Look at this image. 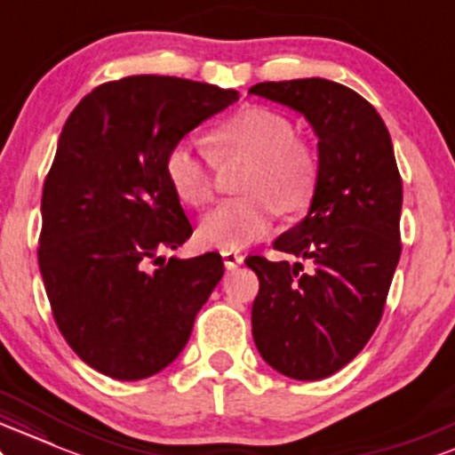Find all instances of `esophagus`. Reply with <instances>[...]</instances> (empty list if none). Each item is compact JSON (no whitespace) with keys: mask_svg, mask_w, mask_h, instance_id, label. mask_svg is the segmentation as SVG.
<instances>
[{"mask_svg":"<svg viewBox=\"0 0 455 455\" xmlns=\"http://www.w3.org/2000/svg\"><path fill=\"white\" fill-rule=\"evenodd\" d=\"M221 258H223V264H226L228 270L236 268V266L243 264L244 255L240 253V251H234V249H223L221 251Z\"/></svg>","mask_w":455,"mask_h":455,"instance_id":"esophagus-1","label":"esophagus"}]
</instances>
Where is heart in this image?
Here are the masks:
<instances>
[{
    "instance_id": "b5f03b06",
    "label": "heart",
    "mask_w": 455,
    "mask_h": 455,
    "mask_svg": "<svg viewBox=\"0 0 455 455\" xmlns=\"http://www.w3.org/2000/svg\"><path fill=\"white\" fill-rule=\"evenodd\" d=\"M208 151L179 142L164 159V172L180 202L204 206L215 196V163L249 162L243 197L212 208L197 228L206 247L238 249L270 232L276 211L298 215L311 206L322 179L319 155L296 136L287 116L268 108H244L208 133Z\"/></svg>"
}]
</instances>
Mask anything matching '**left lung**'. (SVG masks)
Segmentation results:
<instances>
[{
	"label": "left lung",
	"mask_w": 455,
	"mask_h": 455,
	"mask_svg": "<svg viewBox=\"0 0 455 455\" xmlns=\"http://www.w3.org/2000/svg\"><path fill=\"white\" fill-rule=\"evenodd\" d=\"M249 93L298 110L319 138L322 179L308 215L275 240L308 270L244 259L259 279L251 325L261 357L281 375L317 381L349 364L381 322L403 251V179L386 123L354 89L300 78Z\"/></svg>",
	"instance_id": "left-lung-1"
}]
</instances>
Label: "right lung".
Returning a JSON list of instances; mask_svg holds the SVG:
<instances>
[{
	"label": "right lung",
	"instance_id": "right-lung-1",
	"mask_svg": "<svg viewBox=\"0 0 455 455\" xmlns=\"http://www.w3.org/2000/svg\"><path fill=\"white\" fill-rule=\"evenodd\" d=\"M236 100L234 89L144 74L95 87L63 125L37 264L59 332L101 375L138 381L172 364L221 281L215 251L162 258L194 232L164 159Z\"/></svg>",
	"mask_w": 455,
	"mask_h": 455
}]
</instances>
